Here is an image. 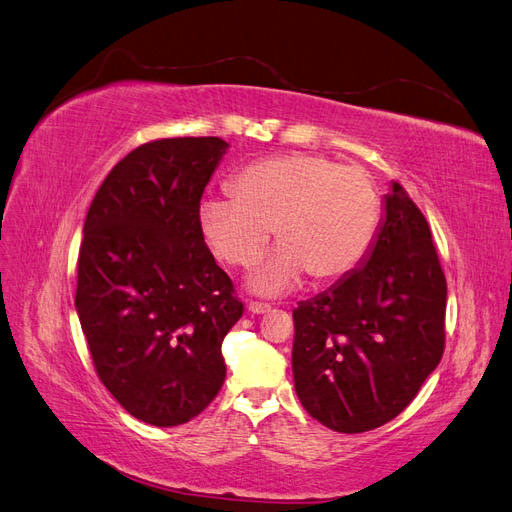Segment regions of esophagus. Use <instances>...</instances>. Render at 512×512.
Here are the masks:
<instances>
[{"mask_svg":"<svg viewBox=\"0 0 512 512\" xmlns=\"http://www.w3.org/2000/svg\"><path fill=\"white\" fill-rule=\"evenodd\" d=\"M272 306L266 304V302H257V300H251L248 302V311L255 313V315H264V313H270Z\"/></svg>","mask_w":512,"mask_h":512,"instance_id":"obj_1","label":"esophagus"}]
</instances>
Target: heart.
I'll use <instances>...</instances> for the list:
<instances>
[{
	"mask_svg": "<svg viewBox=\"0 0 512 512\" xmlns=\"http://www.w3.org/2000/svg\"><path fill=\"white\" fill-rule=\"evenodd\" d=\"M382 225V197L360 167L315 154H285L246 165L231 195H210L199 206L201 236L233 268H253L272 236L281 246L261 264L251 287L276 296L306 272L330 283L354 272Z\"/></svg>",
	"mask_w": 512,
	"mask_h": 512,
	"instance_id": "1",
	"label": "heart"
}]
</instances>
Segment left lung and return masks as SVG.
I'll list each match as a JSON object with an SVG mask.
<instances>
[{
  "label": "left lung",
  "mask_w": 512,
  "mask_h": 512,
  "mask_svg": "<svg viewBox=\"0 0 512 512\" xmlns=\"http://www.w3.org/2000/svg\"><path fill=\"white\" fill-rule=\"evenodd\" d=\"M446 276L425 214L394 182L369 261L294 311L298 399L321 425L364 433L397 418L446 343Z\"/></svg>",
  "instance_id": "1"
}]
</instances>
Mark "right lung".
Wrapping results in <instances>:
<instances>
[{"mask_svg": "<svg viewBox=\"0 0 512 512\" xmlns=\"http://www.w3.org/2000/svg\"><path fill=\"white\" fill-rule=\"evenodd\" d=\"M227 143L175 137L115 165L85 216L75 306L94 369L154 427L201 414L225 382L221 345L244 304L201 236V195Z\"/></svg>", "mask_w": 512, "mask_h": 512, "instance_id": "right-lung-1", "label": "right lung"}]
</instances>
